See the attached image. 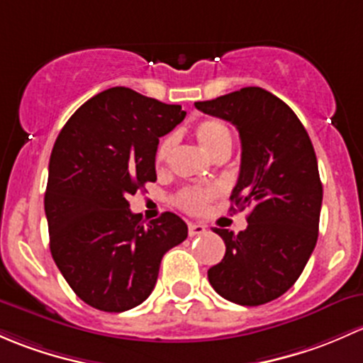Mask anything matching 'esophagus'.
<instances>
[{
	"label": "esophagus",
	"instance_id": "34e87169",
	"mask_svg": "<svg viewBox=\"0 0 363 363\" xmlns=\"http://www.w3.org/2000/svg\"><path fill=\"white\" fill-rule=\"evenodd\" d=\"M206 233V225L203 223H189V236H201V234Z\"/></svg>",
	"mask_w": 363,
	"mask_h": 363
}]
</instances>
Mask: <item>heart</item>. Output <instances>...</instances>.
Listing matches in <instances>:
<instances>
[{
    "instance_id": "1",
    "label": "heart",
    "mask_w": 363,
    "mask_h": 363,
    "mask_svg": "<svg viewBox=\"0 0 363 363\" xmlns=\"http://www.w3.org/2000/svg\"><path fill=\"white\" fill-rule=\"evenodd\" d=\"M196 136L203 148L209 154H215L225 145H230V130L223 122L215 121V118H208V121L199 122L196 127ZM173 145V138H164L159 143L155 150V164L162 166L166 162L167 154ZM218 194L216 186H209V189H199V186H186V189L180 190L174 196V204L178 208L185 209L186 213H201L208 206L209 201Z\"/></svg>"
}]
</instances>
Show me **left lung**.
<instances>
[{
  "label": "left lung",
  "instance_id": "1",
  "mask_svg": "<svg viewBox=\"0 0 363 363\" xmlns=\"http://www.w3.org/2000/svg\"><path fill=\"white\" fill-rule=\"evenodd\" d=\"M196 108L239 130L230 209H252L241 233L215 229L225 255L208 279L234 304H265L297 281L316 246L323 186L315 148L292 108L265 89L245 87Z\"/></svg>",
  "mask_w": 363,
  "mask_h": 363
}]
</instances>
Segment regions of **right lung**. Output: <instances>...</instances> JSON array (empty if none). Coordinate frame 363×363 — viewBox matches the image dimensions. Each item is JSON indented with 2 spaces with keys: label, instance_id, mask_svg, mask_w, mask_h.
Instances as JSON below:
<instances>
[{
  "label": "right lung",
  "instance_id": "obj_1",
  "mask_svg": "<svg viewBox=\"0 0 363 363\" xmlns=\"http://www.w3.org/2000/svg\"><path fill=\"white\" fill-rule=\"evenodd\" d=\"M185 115L180 104L111 87L82 104L55 140L45 192L52 259L73 292L99 311L147 301L164 253L186 239L178 215L143 223L127 201L157 180L159 138Z\"/></svg>",
  "mask_w": 363,
  "mask_h": 363
}]
</instances>
